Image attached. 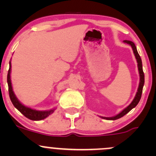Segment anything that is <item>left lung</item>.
<instances>
[{
  "instance_id": "1",
  "label": "left lung",
  "mask_w": 156,
  "mask_h": 156,
  "mask_svg": "<svg viewBox=\"0 0 156 156\" xmlns=\"http://www.w3.org/2000/svg\"><path fill=\"white\" fill-rule=\"evenodd\" d=\"M125 43L128 44L131 46L132 49H133V53H134V56L136 57V62H137V66H138V70H139V74H140V83H139V87H138L137 92H136V96H135L134 99L133 100V101L130 103V104L128 106H127L125 109L122 110L120 113H119L116 115L113 116V117H103V116H100V118L103 119H106V120H116V119H119L120 118L123 117L125 115H126L127 113H128L132 108H133L136 105L138 104V103L140 102L141 98V96H142V92H143V87L144 85V71H143V66H142V60H141V58L140 56L139 53H138L137 50H136V46H135L134 43L130 41H124Z\"/></svg>"
}]
</instances>
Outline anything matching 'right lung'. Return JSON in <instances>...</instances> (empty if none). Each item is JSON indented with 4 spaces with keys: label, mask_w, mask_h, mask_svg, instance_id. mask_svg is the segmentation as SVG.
Listing matches in <instances>:
<instances>
[{
    "label": "right lung",
    "mask_w": 156,
    "mask_h": 156,
    "mask_svg": "<svg viewBox=\"0 0 156 156\" xmlns=\"http://www.w3.org/2000/svg\"><path fill=\"white\" fill-rule=\"evenodd\" d=\"M10 72H11V62L10 61V68H9L8 74H7V84H8V88H9V95H10V98L12 103L15 108H16L23 115L26 116V118L32 121H40L42 119H46L50 115L54 112L56 108H53L50 110H46V111H38V110L32 109V108L27 107V106H24L20 102V100L17 99L16 97L15 94H14L13 90H12V83H11L10 79Z\"/></svg>",
    "instance_id": "obj_1"
}]
</instances>
